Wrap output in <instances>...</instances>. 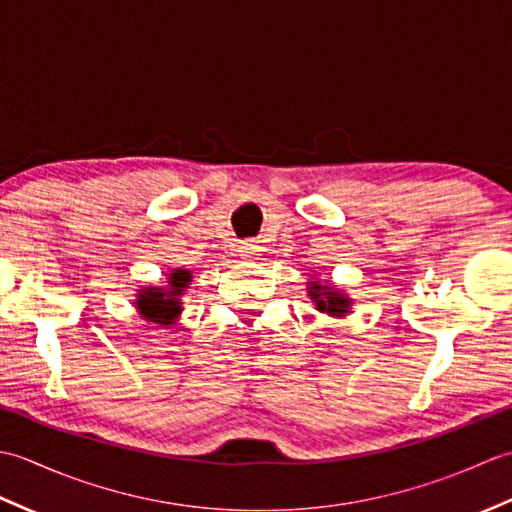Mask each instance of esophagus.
Masks as SVG:
<instances>
[{
	"label": "esophagus",
	"mask_w": 512,
	"mask_h": 512,
	"mask_svg": "<svg viewBox=\"0 0 512 512\" xmlns=\"http://www.w3.org/2000/svg\"><path fill=\"white\" fill-rule=\"evenodd\" d=\"M259 242H255V239H246V242H242V246H239V255H242L244 259H253L259 255Z\"/></svg>",
	"instance_id": "obj_1"
}]
</instances>
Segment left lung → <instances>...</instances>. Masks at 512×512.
Listing matches in <instances>:
<instances>
[{
    "instance_id": "1",
    "label": "left lung",
    "mask_w": 512,
    "mask_h": 512,
    "mask_svg": "<svg viewBox=\"0 0 512 512\" xmlns=\"http://www.w3.org/2000/svg\"><path fill=\"white\" fill-rule=\"evenodd\" d=\"M308 297L319 312L330 314V317H345L352 308V299H347L345 292L334 290L330 284H321V281H310Z\"/></svg>"
}]
</instances>
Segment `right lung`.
Here are the masks:
<instances>
[{"instance_id":"right-lung-1","label":"right lung","mask_w":512,"mask_h":512,"mask_svg":"<svg viewBox=\"0 0 512 512\" xmlns=\"http://www.w3.org/2000/svg\"><path fill=\"white\" fill-rule=\"evenodd\" d=\"M191 284V270L176 268L169 273V286H147L140 288L136 295V308L143 314V319L158 323V325H171L176 323L182 312L180 297L184 295V288Z\"/></svg>"}]
</instances>
